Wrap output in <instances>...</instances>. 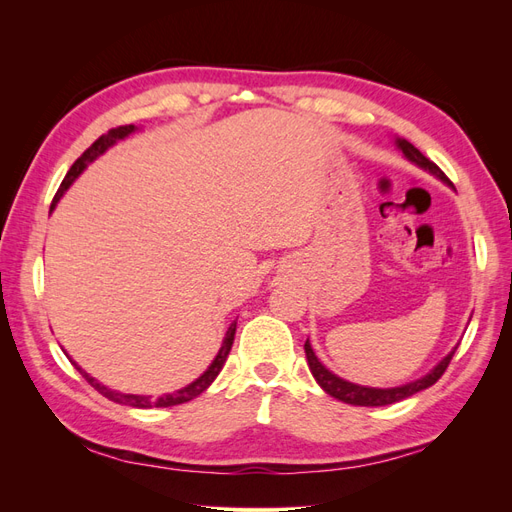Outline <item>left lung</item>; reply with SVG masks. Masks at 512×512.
<instances>
[{"label":"left lung","instance_id":"8db88e82","mask_svg":"<svg viewBox=\"0 0 512 512\" xmlns=\"http://www.w3.org/2000/svg\"><path fill=\"white\" fill-rule=\"evenodd\" d=\"M395 143H397V147L401 149V153H404V156H406L410 162H414L416 166H421V168L429 170L431 175H436L438 179H442L444 183L451 185V181L446 179V175L442 173V170H440L436 164H433L429 158H425L423 153L418 151L412 143H408L406 138H397ZM455 350H457V348H453L451 352H448V354L444 356V359H442L436 367H433L427 376H423V378H418V380L408 382V384H401V386H393V389H371V386H359V384H352V382H348V380H344V378L335 376L333 371H329L327 367H324V365L318 361V356H316L312 344H309V339L305 342L307 365H309V371H312V376L316 378V382H318V384L322 386V389L327 391L331 397H335V399H339V401H344V404H352V406H389V404H395V401H401V399L416 395L418 391L429 389L431 384H436V382L442 378V374L446 371L448 363H451V359H453Z\"/></svg>","mask_w":512,"mask_h":512}]
</instances>
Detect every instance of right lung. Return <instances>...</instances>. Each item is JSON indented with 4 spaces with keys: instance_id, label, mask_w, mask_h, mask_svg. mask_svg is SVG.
I'll use <instances>...</instances> for the list:
<instances>
[{
    "instance_id": "add662e5",
    "label": "right lung",
    "mask_w": 512,
    "mask_h": 512,
    "mask_svg": "<svg viewBox=\"0 0 512 512\" xmlns=\"http://www.w3.org/2000/svg\"><path fill=\"white\" fill-rule=\"evenodd\" d=\"M136 128L134 126H119V128H113V130H108L106 134H102L98 141L91 145L83 156L76 160L72 166H70V170H68V175L64 177V181H61V185H59V190H57V194H55V198H53V203H51V211L55 209V205L59 203V198L64 196V192L70 188L72 185V181L79 177L83 170L87 168V164H91L94 162L98 156H102V153L108 149V147H113L117 141H121V138H126V136H130L132 132H134ZM235 331H237V320H232L230 322V327H228V331H226V337H224V342H222V348H220V352L215 354V359H213V363L207 367V371L203 376H198L194 382H190L188 386H183V389H179V391H175V393H168V395H162V397H158V399H153L151 395H128V393H119V391H111V389H106L104 384H100L96 378H91L87 371H83L79 365H76L74 361H72V365L81 371V376L94 386V389L100 393V395H104L106 399H111V401H115V404H123V406H132V408H143V410H149V408H168V406H179V404H185V401H190V399H194V397H198L200 393L203 391H207L209 389V384L218 378V374L222 371V367H224V363H226V359H228V352H230V348H232V342H235Z\"/></svg>"
}]
</instances>
